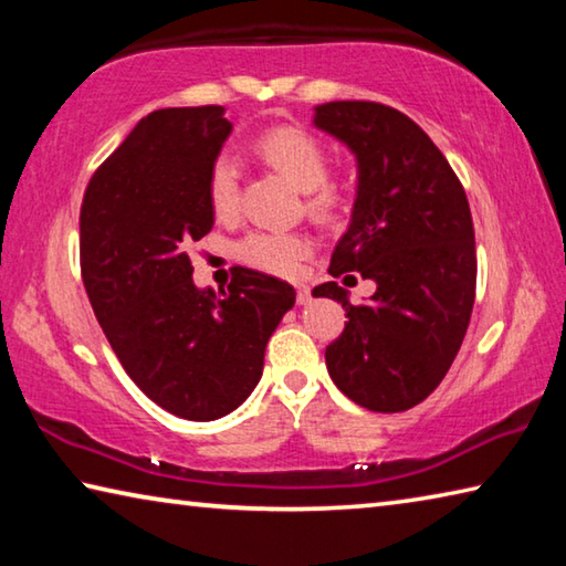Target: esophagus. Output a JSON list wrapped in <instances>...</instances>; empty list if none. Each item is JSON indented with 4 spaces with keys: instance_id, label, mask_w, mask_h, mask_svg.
Returning <instances> with one entry per match:
<instances>
[{
    "instance_id": "34e87169",
    "label": "esophagus",
    "mask_w": 566,
    "mask_h": 566,
    "mask_svg": "<svg viewBox=\"0 0 566 566\" xmlns=\"http://www.w3.org/2000/svg\"><path fill=\"white\" fill-rule=\"evenodd\" d=\"M312 300V290L306 284H296V302L300 304H306Z\"/></svg>"
}]
</instances>
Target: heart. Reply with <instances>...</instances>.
<instances>
[{"mask_svg":"<svg viewBox=\"0 0 566 566\" xmlns=\"http://www.w3.org/2000/svg\"><path fill=\"white\" fill-rule=\"evenodd\" d=\"M256 155L296 189L306 191V209L319 219H337L347 209V191L327 179L329 155L319 137L302 127L282 124L262 132L254 142ZM209 205L219 219H232L239 212V167L222 155L209 169ZM314 249V239L304 232H249L237 247L239 260L254 270L290 276Z\"/></svg>","mask_w":566,"mask_h":566,"instance_id":"obj_1","label":"heart"}]
</instances>
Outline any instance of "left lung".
Segmentation results:
<instances>
[{
    "label": "left lung",
    "instance_id": "1",
    "mask_svg": "<svg viewBox=\"0 0 566 566\" xmlns=\"http://www.w3.org/2000/svg\"><path fill=\"white\" fill-rule=\"evenodd\" d=\"M314 127L357 157L352 222L329 274L377 282L359 306L337 282L314 286L349 317L324 352L329 377L364 409L407 411L444 379L472 317L476 252L464 187L427 132L387 104H319Z\"/></svg>",
    "mask_w": 566,
    "mask_h": 566
}]
</instances>
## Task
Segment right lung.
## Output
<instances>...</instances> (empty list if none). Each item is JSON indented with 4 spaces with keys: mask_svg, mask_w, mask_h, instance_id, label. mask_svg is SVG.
<instances>
[{
    "mask_svg": "<svg viewBox=\"0 0 566 566\" xmlns=\"http://www.w3.org/2000/svg\"><path fill=\"white\" fill-rule=\"evenodd\" d=\"M232 134L224 107L147 114L94 171L80 214L84 290L122 367L189 421L234 411L296 292L234 266L227 292L199 290L189 247L214 224L209 169Z\"/></svg>",
    "mask_w": 566,
    "mask_h": 566,
    "instance_id": "add662e5",
    "label": "right lung"
}]
</instances>
